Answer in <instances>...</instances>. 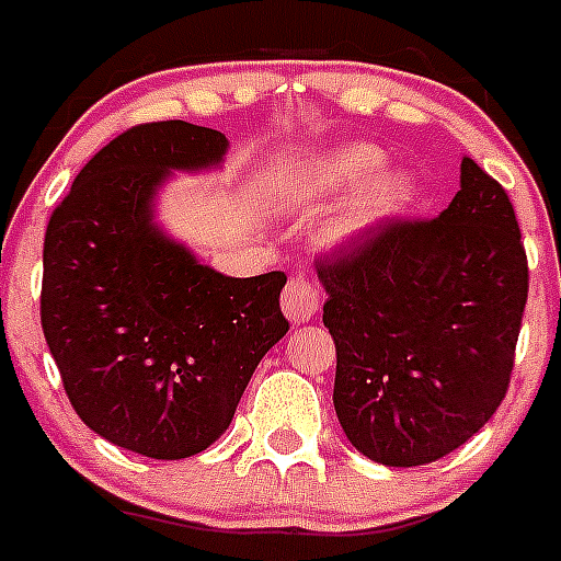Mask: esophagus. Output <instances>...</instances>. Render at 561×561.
Masks as SVG:
<instances>
[{
  "mask_svg": "<svg viewBox=\"0 0 561 561\" xmlns=\"http://www.w3.org/2000/svg\"><path fill=\"white\" fill-rule=\"evenodd\" d=\"M280 306L284 314L289 317L291 323H309L311 317L320 309V289L311 284L309 277H289L284 295H280Z\"/></svg>",
  "mask_w": 561,
  "mask_h": 561,
  "instance_id": "34e87169",
  "label": "esophagus"
}]
</instances>
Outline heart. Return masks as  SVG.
Instances as JSON below:
<instances>
[{"mask_svg": "<svg viewBox=\"0 0 561 561\" xmlns=\"http://www.w3.org/2000/svg\"><path fill=\"white\" fill-rule=\"evenodd\" d=\"M385 162V153L379 148L351 142V146L325 148V151L306 157L295 162L277 176V187L291 205L323 207L331 199H340L354 187L359 191L345 202L340 213L329 225L331 241H351L381 221L399 216L410 202L415 199V180L410 171H381L374 178Z\"/></svg>", "mask_w": 561, "mask_h": 561, "instance_id": "obj_1", "label": "heart"}]
</instances>
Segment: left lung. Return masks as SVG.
Returning a JSON list of instances; mask_svg holds the SVG:
<instances>
[{
  "label": "left lung",
  "instance_id": "8db88e82",
  "mask_svg": "<svg viewBox=\"0 0 561 561\" xmlns=\"http://www.w3.org/2000/svg\"><path fill=\"white\" fill-rule=\"evenodd\" d=\"M336 345L334 410L385 466H424L472 438L505 399L528 257L497 180L460 162L438 219H388L317 261Z\"/></svg>",
  "mask_w": 561,
  "mask_h": 561
}]
</instances>
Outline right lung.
Instances as JSON below:
<instances>
[{
    "label": "right lung",
    "instance_id": "obj_1",
    "mask_svg": "<svg viewBox=\"0 0 561 561\" xmlns=\"http://www.w3.org/2000/svg\"><path fill=\"white\" fill-rule=\"evenodd\" d=\"M227 137L142 123L81 168L44 236L42 329L89 430L180 460L221 438L257 362L289 331L284 272L227 277L153 225L171 171L219 165Z\"/></svg>",
    "mask_w": 561,
    "mask_h": 561
}]
</instances>
